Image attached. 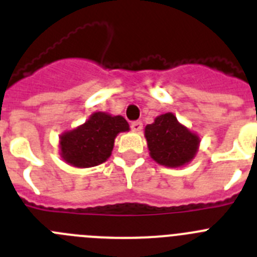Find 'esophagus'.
Segmentation results:
<instances>
[{"label":"esophagus","mask_w":257,"mask_h":257,"mask_svg":"<svg viewBox=\"0 0 257 257\" xmlns=\"http://www.w3.org/2000/svg\"><path fill=\"white\" fill-rule=\"evenodd\" d=\"M143 128V122L142 121H134L131 122V130L135 133H140Z\"/></svg>","instance_id":"esophagus-1"}]
</instances>
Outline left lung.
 I'll return each instance as SVG.
<instances>
[{
	"label": "left lung",
	"mask_w": 257,
	"mask_h": 257,
	"mask_svg": "<svg viewBox=\"0 0 257 257\" xmlns=\"http://www.w3.org/2000/svg\"><path fill=\"white\" fill-rule=\"evenodd\" d=\"M151 157L166 167L188 165L198 152L199 138L181 124L172 113H165L145 127Z\"/></svg>",
	"instance_id": "left-lung-1"
}]
</instances>
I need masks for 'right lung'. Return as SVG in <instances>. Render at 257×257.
I'll return each mask as SVG.
<instances>
[{
	"mask_svg": "<svg viewBox=\"0 0 257 257\" xmlns=\"http://www.w3.org/2000/svg\"><path fill=\"white\" fill-rule=\"evenodd\" d=\"M128 130L130 126L122 115L95 112L83 124L61 134L60 156L74 167H94L110 157L115 136Z\"/></svg>",
	"mask_w": 257,
	"mask_h": 257,
	"instance_id": "1",
	"label": "right lung"
}]
</instances>
